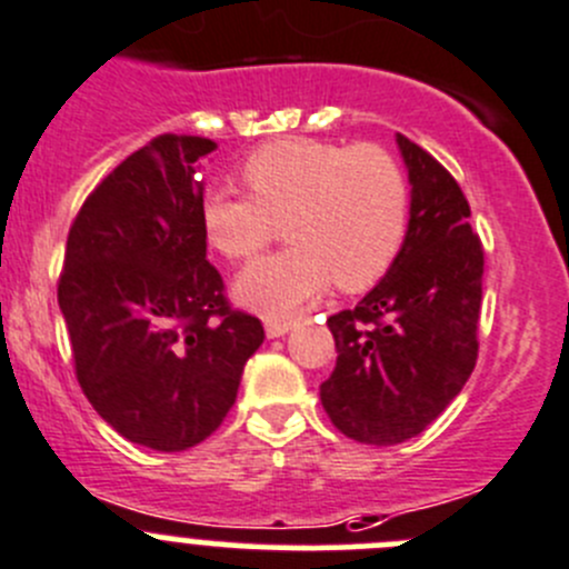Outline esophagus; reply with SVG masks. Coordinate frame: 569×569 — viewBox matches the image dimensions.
<instances>
[{
	"mask_svg": "<svg viewBox=\"0 0 569 569\" xmlns=\"http://www.w3.org/2000/svg\"><path fill=\"white\" fill-rule=\"evenodd\" d=\"M291 319H267V336L269 339H280V336H286L291 330Z\"/></svg>",
	"mask_w": 569,
	"mask_h": 569,
	"instance_id": "obj_1",
	"label": "esophagus"
}]
</instances>
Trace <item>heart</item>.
<instances>
[{"instance_id": "heart-1", "label": "heart", "mask_w": 569, "mask_h": 569, "mask_svg": "<svg viewBox=\"0 0 569 569\" xmlns=\"http://www.w3.org/2000/svg\"><path fill=\"white\" fill-rule=\"evenodd\" d=\"M241 178L250 194L206 191L200 222L230 261L261 256L283 222L291 244L236 283V297L267 317H291L333 280L367 289L400 256L411 197L400 161L383 147L289 138L258 147Z\"/></svg>"}]
</instances>
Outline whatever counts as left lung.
<instances>
[{
	"mask_svg": "<svg viewBox=\"0 0 569 569\" xmlns=\"http://www.w3.org/2000/svg\"><path fill=\"white\" fill-rule=\"evenodd\" d=\"M411 183L400 256L356 308L333 313L336 369L322 408L345 437L400 445L465 389L478 358L483 247L453 174L397 132Z\"/></svg>",
	"mask_w": 569,
	"mask_h": 569,
	"instance_id": "obj_1",
	"label": "left lung"
}]
</instances>
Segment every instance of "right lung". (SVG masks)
<instances>
[{
	"label": "right lung",
	"mask_w": 569,
	"mask_h": 569,
	"mask_svg": "<svg viewBox=\"0 0 569 569\" xmlns=\"http://www.w3.org/2000/svg\"><path fill=\"white\" fill-rule=\"evenodd\" d=\"M213 150L167 132L124 158L71 222L58 280L82 395L161 453L217 431L263 341L261 319L230 308L206 258L200 169Z\"/></svg>",
	"instance_id": "1"
}]
</instances>
